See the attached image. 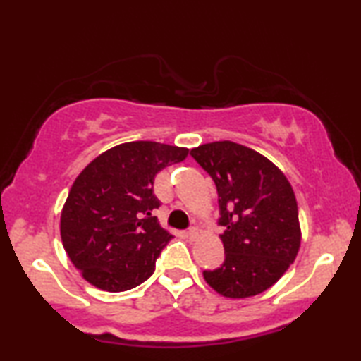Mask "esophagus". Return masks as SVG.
<instances>
[{
    "instance_id": "obj_1",
    "label": "esophagus",
    "mask_w": 361,
    "mask_h": 361,
    "mask_svg": "<svg viewBox=\"0 0 361 361\" xmlns=\"http://www.w3.org/2000/svg\"><path fill=\"white\" fill-rule=\"evenodd\" d=\"M186 234H188L189 239H191V240H195V239H197V234H199V232H197V229H195V228H189Z\"/></svg>"
}]
</instances>
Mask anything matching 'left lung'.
<instances>
[{"label":"left lung","mask_w":361,"mask_h":361,"mask_svg":"<svg viewBox=\"0 0 361 361\" xmlns=\"http://www.w3.org/2000/svg\"><path fill=\"white\" fill-rule=\"evenodd\" d=\"M191 156L215 181L224 226V262L204 271L205 282L226 298L259 295L288 271L301 247L295 191L276 164L229 140L200 145Z\"/></svg>","instance_id":"1"}]
</instances>
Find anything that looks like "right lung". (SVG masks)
Returning a JSON list of instances; mask_svg holds the SVG:
<instances>
[{
    "label": "right lung",
    "mask_w": 361,
    "mask_h": 361,
    "mask_svg": "<svg viewBox=\"0 0 361 361\" xmlns=\"http://www.w3.org/2000/svg\"><path fill=\"white\" fill-rule=\"evenodd\" d=\"M188 148L129 142L102 152L73 183L60 216L66 255L90 285L127 291L148 280L172 234L159 224L156 175Z\"/></svg>",
    "instance_id": "add662e5"
}]
</instances>
